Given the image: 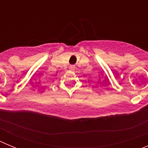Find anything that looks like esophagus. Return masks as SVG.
I'll return each instance as SVG.
<instances>
[{
    "instance_id": "1",
    "label": "esophagus",
    "mask_w": 148,
    "mask_h": 148,
    "mask_svg": "<svg viewBox=\"0 0 148 148\" xmlns=\"http://www.w3.org/2000/svg\"><path fill=\"white\" fill-rule=\"evenodd\" d=\"M71 69H72V70H73V69H74V66H71Z\"/></svg>"
}]
</instances>
